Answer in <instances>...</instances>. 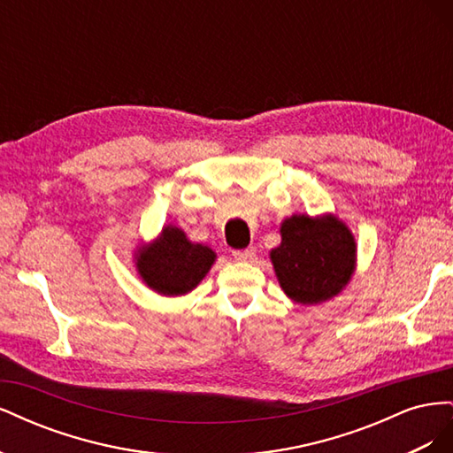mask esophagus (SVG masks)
<instances>
[{
    "mask_svg": "<svg viewBox=\"0 0 453 453\" xmlns=\"http://www.w3.org/2000/svg\"><path fill=\"white\" fill-rule=\"evenodd\" d=\"M232 257H234L236 260H251L255 257V250L253 248H248V250H238V251H232Z\"/></svg>",
    "mask_w": 453,
    "mask_h": 453,
    "instance_id": "34e87169",
    "label": "esophagus"
}]
</instances>
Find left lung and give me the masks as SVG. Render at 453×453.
I'll list each match as a JSON object with an SVG mask.
<instances>
[{
    "instance_id": "1",
    "label": "left lung",
    "mask_w": 453,
    "mask_h": 453,
    "mask_svg": "<svg viewBox=\"0 0 453 453\" xmlns=\"http://www.w3.org/2000/svg\"><path fill=\"white\" fill-rule=\"evenodd\" d=\"M281 243L270 251L283 293L298 304H321L349 283L355 238L334 215H293L281 223Z\"/></svg>"
}]
</instances>
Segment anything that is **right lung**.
I'll use <instances>...</instances> for the list:
<instances>
[{"label": "right lung", "mask_w": 453, "mask_h": 453, "mask_svg": "<svg viewBox=\"0 0 453 453\" xmlns=\"http://www.w3.org/2000/svg\"><path fill=\"white\" fill-rule=\"evenodd\" d=\"M215 253L208 245L193 243L181 228L164 226L160 236L142 245L135 255V268L147 287L164 296H180L193 291L205 278Z\"/></svg>", "instance_id": "1"}]
</instances>
